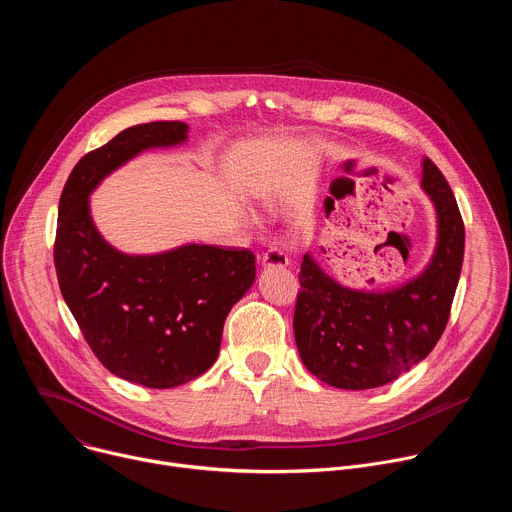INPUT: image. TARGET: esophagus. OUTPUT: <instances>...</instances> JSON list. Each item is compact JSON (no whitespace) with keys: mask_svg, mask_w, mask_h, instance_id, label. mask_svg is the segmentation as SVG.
<instances>
[{"mask_svg":"<svg viewBox=\"0 0 512 512\" xmlns=\"http://www.w3.org/2000/svg\"><path fill=\"white\" fill-rule=\"evenodd\" d=\"M261 265L263 267H287L289 259L281 249H269L261 255Z\"/></svg>","mask_w":512,"mask_h":512,"instance_id":"34e87169","label":"esophagus"}]
</instances>
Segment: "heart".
<instances>
[{
  "instance_id": "1",
  "label": "heart",
  "mask_w": 512,
  "mask_h": 512,
  "mask_svg": "<svg viewBox=\"0 0 512 512\" xmlns=\"http://www.w3.org/2000/svg\"><path fill=\"white\" fill-rule=\"evenodd\" d=\"M249 221H251V223H257V218L251 214V216H249Z\"/></svg>"
}]
</instances>
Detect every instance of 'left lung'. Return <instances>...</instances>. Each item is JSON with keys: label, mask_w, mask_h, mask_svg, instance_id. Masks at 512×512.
Listing matches in <instances>:
<instances>
[{"label": "left lung", "mask_w": 512, "mask_h": 512, "mask_svg": "<svg viewBox=\"0 0 512 512\" xmlns=\"http://www.w3.org/2000/svg\"><path fill=\"white\" fill-rule=\"evenodd\" d=\"M421 188L437 218L425 269L389 289H354L306 253L294 334L306 369L336 389H375L421 362L440 340L464 261V223L450 184L423 158Z\"/></svg>", "instance_id": "1"}]
</instances>
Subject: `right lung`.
Wrapping results in <instances>:
<instances>
[{"mask_svg": "<svg viewBox=\"0 0 512 512\" xmlns=\"http://www.w3.org/2000/svg\"><path fill=\"white\" fill-rule=\"evenodd\" d=\"M188 139L182 121L123 129L72 168L58 204L54 265L68 310L103 367L150 389H172L206 373L231 308L255 281L249 249L186 243L127 255L97 231L89 196L117 168Z\"/></svg>", "mask_w": 512, "mask_h": 512, "instance_id": "1", "label": "right lung"}]
</instances>
